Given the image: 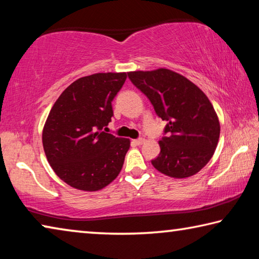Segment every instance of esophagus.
<instances>
[{"label":"esophagus","instance_id":"esophagus-1","mask_svg":"<svg viewBox=\"0 0 259 259\" xmlns=\"http://www.w3.org/2000/svg\"><path fill=\"white\" fill-rule=\"evenodd\" d=\"M144 143H145V139H144V138H139V139H135L134 140V144H135V145H137V146L143 145Z\"/></svg>","mask_w":259,"mask_h":259}]
</instances>
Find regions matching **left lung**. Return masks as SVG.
Instances as JSON below:
<instances>
[{"label":"left lung","instance_id":"8db88e82","mask_svg":"<svg viewBox=\"0 0 259 259\" xmlns=\"http://www.w3.org/2000/svg\"><path fill=\"white\" fill-rule=\"evenodd\" d=\"M131 82L147 96L155 113L168 122L153 166L171 178L198 174L216 150L221 124L212 104L198 85L168 68L129 72Z\"/></svg>","mask_w":259,"mask_h":259}]
</instances>
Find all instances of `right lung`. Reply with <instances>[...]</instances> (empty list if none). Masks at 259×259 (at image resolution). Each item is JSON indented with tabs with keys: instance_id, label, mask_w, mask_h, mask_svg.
I'll list each match as a JSON object with an SVG mask.
<instances>
[{
	"instance_id": "1",
	"label": "right lung",
	"mask_w": 259,
	"mask_h": 259,
	"mask_svg": "<svg viewBox=\"0 0 259 259\" xmlns=\"http://www.w3.org/2000/svg\"><path fill=\"white\" fill-rule=\"evenodd\" d=\"M126 73L77 78L56 100L43 126L42 143L57 176L76 190L96 192L115 179L130 139L103 131L113 116L112 100Z\"/></svg>"
}]
</instances>
